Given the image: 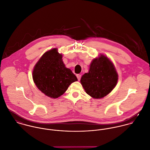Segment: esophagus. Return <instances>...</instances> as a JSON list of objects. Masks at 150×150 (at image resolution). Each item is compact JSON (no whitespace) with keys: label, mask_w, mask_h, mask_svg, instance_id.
I'll return each mask as SVG.
<instances>
[{"label":"esophagus","mask_w":150,"mask_h":150,"mask_svg":"<svg viewBox=\"0 0 150 150\" xmlns=\"http://www.w3.org/2000/svg\"><path fill=\"white\" fill-rule=\"evenodd\" d=\"M77 77L78 80H80L81 78V74H77Z\"/></svg>","instance_id":"34e87169"}]
</instances>
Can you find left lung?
Wrapping results in <instances>:
<instances>
[{
  "label": "left lung",
  "instance_id": "1",
  "mask_svg": "<svg viewBox=\"0 0 150 150\" xmlns=\"http://www.w3.org/2000/svg\"><path fill=\"white\" fill-rule=\"evenodd\" d=\"M117 81L118 74L114 64L103 55L93 60L89 72L80 80L86 93L95 99L106 96L114 88Z\"/></svg>",
  "mask_w": 150,
  "mask_h": 150
}]
</instances>
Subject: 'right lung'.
Wrapping results in <instances>:
<instances>
[{"mask_svg": "<svg viewBox=\"0 0 150 150\" xmlns=\"http://www.w3.org/2000/svg\"><path fill=\"white\" fill-rule=\"evenodd\" d=\"M62 57L56 48L50 50L42 57L33 71L36 86L52 98L63 95L69 86L77 81L71 70L64 66Z\"/></svg>", "mask_w": 150, "mask_h": 150, "instance_id": "1", "label": "right lung"}]
</instances>
